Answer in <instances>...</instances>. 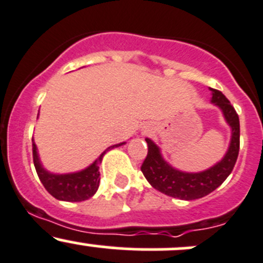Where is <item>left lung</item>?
<instances>
[{
  "label": "left lung",
  "instance_id": "1",
  "mask_svg": "<svg viewBox=\"0 0 263 263\" xmlns=\"http://www.w3.org/2000/svg\"><path fill=\"white\" fill-rule=\"evenodd\" d=\"M211 103L220 108L225 121L232 128V139L224 158L211 168L198 173H187L173 168L161 155L160 147L150 139L147 142V156L141 165L145 178L155 190L179 200H197L216 190L232 173L239 154V117L234 107L219 90L210 87Z\"/></svg>",
  "mask_w": 263,
  "mask_h": 263
}]
</instances>
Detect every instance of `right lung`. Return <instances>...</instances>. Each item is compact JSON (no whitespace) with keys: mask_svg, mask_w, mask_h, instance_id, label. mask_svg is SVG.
<instances>
[{"mask_svg":"<svg viewBox=\"0 0 263 263\" xmlns=\"http://www.w3.org/2000/svg\"><path fill=\"white\" fill-rule=\"evenodd\" d=\"M126 142L113 145L110 147H118L124 145ZM108 147V148H110ZM107 151V150H105ZM105 151L100 154L99 158L90 164L87 168L82 169L80 172L67 174H54L50 173L47 169L43 168L39 159L36 145L33 140V160L35 171L38 173L42 184L54 198L60 201H68V202H80L87 198L92 197L99 188L100 173L99 164L104 156Z\"/></svg>","mask_w":263,"mask_h":263,"instance_id":"obj_1","label":"right lung"}]
</instances>
